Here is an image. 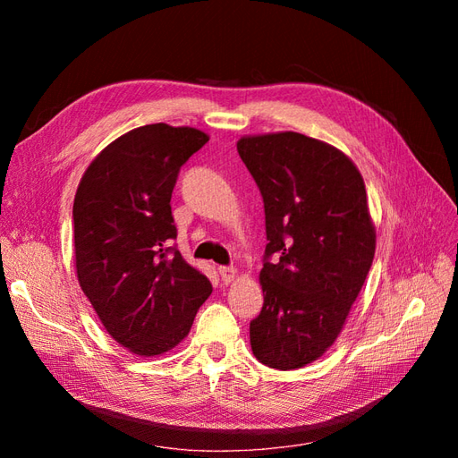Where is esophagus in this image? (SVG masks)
<instances>
[{"mask_svg": "<svg viewBox=\"0 0 458 458\" xmlns=\"http://www.w3.org/2000/svg\"><path fill=\"white\" fill-rule=\"evenodd\" d=\"M217 271H219L221 281H224L225 284H229L231 281H234V276H237V269L229 267V266H221Z\"/></svg>", "mask_w": 458, "mask_h": 458, "instance_id": "34e87169", "label": "esophagus"}]
</instances>
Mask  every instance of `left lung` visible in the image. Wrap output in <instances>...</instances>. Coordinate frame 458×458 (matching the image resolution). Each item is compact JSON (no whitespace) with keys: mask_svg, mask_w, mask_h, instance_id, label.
Instances as JSON below:
<instances>
[{"mask_svg":"<svg viewBox=\"0 0 458 458\" xmlns=\"http://www.w3.org/2000/svg\"><path fill=\"white\" fill-rule=\"evenodd\" d=\"M237 150L263 197L269 241L252 352L271 369H301L336 342L372 266L363 175L340 148L296 131L244 135Z\"/></svg>","mask_w":458,"mask_h":458,"instance_id":"1","label":"left lung"}]
</instances>
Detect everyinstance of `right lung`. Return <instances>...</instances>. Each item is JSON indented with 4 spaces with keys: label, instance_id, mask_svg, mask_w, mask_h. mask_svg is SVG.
Listing matches in <instances>:
<instances>
[{
    "label": "right lung",
    "instance_id": "obj_1",
    "mask_svg": "<svg viewBox=\"0 0 458 458\" xmlns=\"http://www.w3.org/2000/svg\"><path fill=\"white\" fill-rule=\"evenodd\" d=\"M208 133L148 123L120 135L97 155L74 197L78 283L120 345L157 357L182 342L212 294L208 276L187 263L177 237L172 191L179 168Z\"/></svg>",
    "mask_w": 458,
    "mask_h": 458
}]
</instances>
